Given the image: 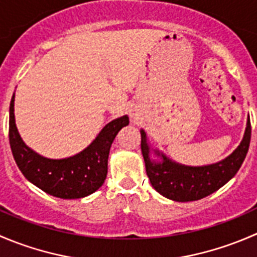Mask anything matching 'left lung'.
<instances>
[{"instance_id":"8db88e82","label":"left lung","mask_w":257,"mask_h":257,"mask_svg":"<svg viewBox=\"0 0 257 257\" xmlns=\"http://www.w3.org/2000/svg\"><path fill=\"white\" fill-rule=\"evenodd\" d=\"M141 136L145 169L153 188L165 198L184 203L205 198L219 190L236 174L247 154L251 139V123L248 118L242 142L231 155L222 162L206 167H185L170 162L164 155H162V163L152 162L144 131H141Z\"/></svg>"}]
</instances>
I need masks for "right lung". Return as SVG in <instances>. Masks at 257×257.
<instances>
[{
    "mask_svg": "<svg viewBox=\"0 0 257 257\" xmlns=\"http://www.w3.org/2000/svg\"><path fill=\"white\" fill-rule=\"evenodd\" d=\"M14 103L15 94L10 104V145L15 162L27 180L49 195L61 199L84 198L103 185L110 145L118 132L129 124L128 116L108 123L94 142L79 154L54 160L41 157L23 143L15 123Z\"/></svg>",
    "mask_w": 257,
    "mask_h": 257,
    "instance_id": "1",
    "label": "right lung"
}]
</instances>
